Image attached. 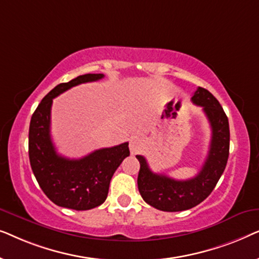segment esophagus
Returning a JSON list of instances; mask_svg holds the SVG:
<instances>
[{
    "label": "esophagus",
    "mask_w": 259,
    "mask_h": 259,
    "mask_svg": "<svg viewBox=\"0 0 259 259\" xmlns=\"http://www.w3.org/2000/svg\"><path fill=\"white\" fill-rule=\"evenodd\" d=\"M144 147V141L140 139L139 137H134L130 141V151L132 154H137L143 150Z\"/></svg>",
    "instance_id": "obj_1"
}]
</instances>
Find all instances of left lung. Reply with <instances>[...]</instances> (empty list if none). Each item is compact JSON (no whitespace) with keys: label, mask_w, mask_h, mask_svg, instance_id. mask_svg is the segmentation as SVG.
Returning <instances> with one entry per match:
<instances>
[{"label":"left lung","mask_w":259,"mask_h":259,"mask_svg":"<svg viewBox=\"0 0 259 259\" xmlns=\"http://www.w3.org/2000/svg\"><path fill=\"white\" fill-rule=\"evenodd\" d=\"M191 100L203 107L212 130L210 150L199 173L191 179L176 180L152 172L146 159L137 155L140 162L138 189L147 204L160 211L178 212L200 204L213 191L228 162L230 128L224 109L210 92L201 87L197 88Z\"/></svg>","instance_id":"left-lung-1"}]
</instances>
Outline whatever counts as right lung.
I'll use <instances>...</instances> for the list:
<instances>
[{
  "instance_id": "obj_1",
  "label": "right lung",
  "mask_w": 259,
  "mask_h": 259,
  "mask_svg": "<svg viewBox=\"0 0 259 259\" xmlns=\"http://www.w3.org/2000/svg\"><path fill=\"white\" fill-rule=\"evenodd\" d=\"M104 74H84L60 83L42 99L29 126V160L33 173L46 196L59 206L76 211L101 205L109 183L123 159L130 155L128 143L100 148L81 159L58 154L51 137L53 99L80 83L98 81Z\"/></svg>"
}]
</instances>
